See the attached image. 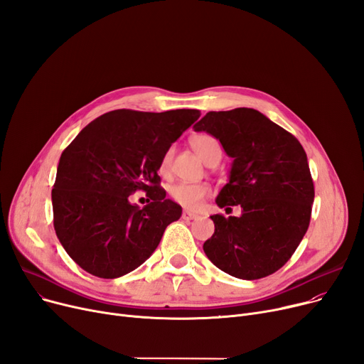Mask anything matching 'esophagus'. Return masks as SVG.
Wrapping results in <instances>:
<instances>
[{
  "label": "esophagus",
  "instance_id": "obj_1",
  "mask_svg": "<svg viewBox=\"0 0 364 364\" xmlns=\"http://www.w3.org/2000/svg\"><path fill=\"white\" fill-rule=\"evenodd\" d=\"M181 218H183V220H186V221H188V220H195V218H198V215H196V214H193V213H190V211H183Z\"/></svg>",
  "mask_w": 364,
  "mask_h": 364
}]
</instances>
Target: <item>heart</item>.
Here are the masks:
<instances>
[{
	"mask_svg": "<svg viewBox=\"0 0 364 364\" xmlns=\"http://www.w3.org/2000/svg\"><path fill=\"white\" fill-rule=\"evenodd\" d=\"M190 146L198 153V156L205 162L209 164L214 159H221L223 150L220 141L211 136V134H196L192 139H190ZM172 159V150H166L165 155L161 159L159 171L161 174H166ZM169 198L178 203L180 206L186 209H198L205 198L211 195V187L206 183H187L180 181L172 184L168 190Z\"/></svg>",
	"mask_w": 364,
	"mask_h": 364,
	"instance_id": "heart-1",
	"label": "heart"
}]
</instances>
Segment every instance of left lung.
<instances>
[{
    "instance_id": "left-lung-1",
    "label": "left lung",
    "mask_w": 364,
    "mask_h": 364,
    "mask_svg": "<svg viewBox=\"0 0 364 364\" xmlns=\"http://www.w3.org/2000/svg\"><path fill=\"white\" fill-rule=\"evenodd\" d=\"M217 140L233 164L217 205L239 217L211 215L203 251L220 270L243 280L276 273L307 232L314 184L301 143L255 109L208 112L193 127Z\"/></svg>"
}]
</instances>
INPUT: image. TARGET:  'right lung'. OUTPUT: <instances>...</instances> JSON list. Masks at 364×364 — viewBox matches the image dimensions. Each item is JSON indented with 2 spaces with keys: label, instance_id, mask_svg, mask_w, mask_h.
<instances>
[{
  "label": "right lung",
  "instance_id": "obj_1",
  "mask_svg": "<svg viewBox=\"0 0 364 364\" xmlns=\"http://www.w3.org/2000/svg\"><path fill=\"white\" fill-rule=\"evenodd\" d=\"M199 117L196 109L112 110L63 150L51 192L54 230L82 270L117 279L155 252L166 225L181 217V206L165 198L159 164ZM137 189L151 198L143 208L129 202Z\"/></svg>",
  "mask_w": 364,
  "mask_h": 364
}]
</instances>
